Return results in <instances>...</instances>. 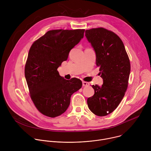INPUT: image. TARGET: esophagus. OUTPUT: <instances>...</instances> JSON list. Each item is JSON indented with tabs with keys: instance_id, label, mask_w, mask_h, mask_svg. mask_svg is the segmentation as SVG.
Returning <instances> with one entry per match:
<instances>
[{
	"instance_id": "esophagus-1",
	"label": "esophagus",
	"mask_w": 151,
	"mask_h": 151,
	"mask_svg": "<svg viewBox=\"0 0 151 151\" xmlns=\"http://www.w3.org/2000/svg\"><path fill=\"white\" fill-rule=\"evenodd\" d=\"M90 83L88 82H85V81H82V85L83 87H87V86H89Z\"/></svg>"
}]
</instances>
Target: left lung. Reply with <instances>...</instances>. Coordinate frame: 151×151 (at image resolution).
Returning <instances> with one entry per match:
<instances>
[{
	"label": "left lung",
	"mask_w": 151,
	"mask_h": 151,
	"mask_svg": "<svg viewBox=\"0 0 151 151\" xmlns=\"http://www.w3.org/2000/svg\"><path fill=\"white\" fill-rule=\"evenodd\" d=\"M94 48L96 65L103 78L101 86L92 85L94 94L87 99L90 110L104 116L112 113L123 99L128 85L130 63L124 44L113 32L99 27L85 30Z\"/></svg>",
	"instance_id": "obj_1"
}]
</instances>
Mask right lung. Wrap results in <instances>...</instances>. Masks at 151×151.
<instances>
[{
    "label": "right lung",
    "mask_w": 151,
    "mask_h": 151,
    "mask_svg": "<svg viewBox=\"0 0 151 151\" xmlns=\"http://www.w3.org/2000/svg\"><path fill=\"white\" fill-rule=\"evenodd\" d=\"M84 32V29L50 30L30 48L25 77L32 100L43 115L51 118L61 115L68 108L71 96L82 87L80 79H64L57 69L83 38Z\"/></svg>",
    "instance_id": "add662e5"
}]
</instances>
